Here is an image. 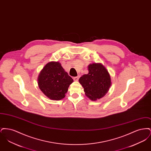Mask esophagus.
<instances>
[{
  "mask_svg": "<svg viewBox=\"0 0 151 151\" xmlns=\"http://www.w3.org/2000/svg\"><path fill=\"white\" fill-rule=\"evenodd\" d=\"M79 76H76V77H74L73 79V80H75V81H78V80H79Z\"/></svg>",
  "mask_w": 151,
  "mask_h": 151,
  "instance_id": "34e87169",
  "label": "esophagus"
}]
</instances>
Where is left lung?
<instances>
[{"label": "left lung", "instance_id": "8db88e82", "mask_svg": "<svg viewBox=\"0 0 151 151\" xmlns=\"http://www.w3.org/2000/svg\"><path fill=\"white\" fill-rule=\"evenodd\" d=\"M88 73L80 78L79 83L84 88L85 94L91 100L103 97L111 86V78L106 68L101 63L88 65Z\"/></svg>", "mask_w": 151, "mask_h": 151}]
</instances>
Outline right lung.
Listing matches in <instances>:
<instances>
[{"instance_id": "add662e5", "label": "right lung", "mask_w": 151, "mask_h": 151, "mask_svg": "<svg viewBox=\"0 0 151 151\" xmlns=\"http://www.w3.org/2000/svg\"><path fill=\"white\" fill-rule=\"evenodd\" d=\"M73 81L58 62H50L45 65L38 77L39 88L52 100L63 99Z\"/></svg>"}]
</instances>
